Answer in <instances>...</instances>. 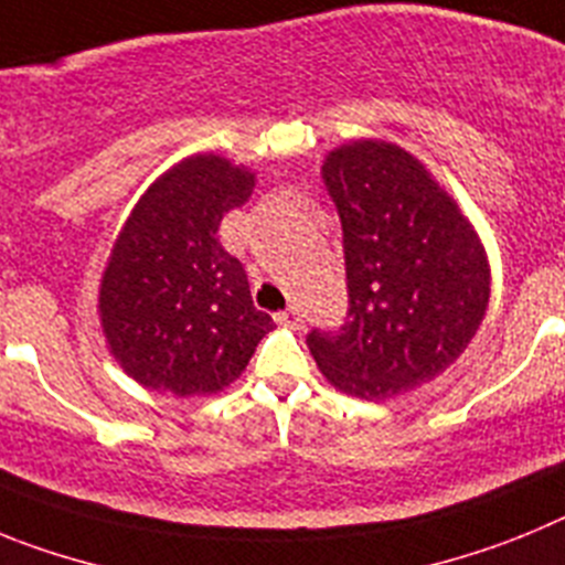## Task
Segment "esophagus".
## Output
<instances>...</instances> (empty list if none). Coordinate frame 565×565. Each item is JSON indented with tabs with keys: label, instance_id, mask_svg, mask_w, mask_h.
<instances>
[{
	"label": "esophagus",
	"instance_id": "1",
	"mask_svg": "<svg viewBox=\"0 0 565 565\" xmlns=\"http://www.w3.org/2000/svg\"><path fill=\"white\" fill-rule=\"evenodd\" d=\"M274 319H277V326H286V328L302 326V313H299L297 308H286V311L274 313Z\"/></svg>",
	"mask_w": 565,
	"mask_h": 565
}]
</instances>
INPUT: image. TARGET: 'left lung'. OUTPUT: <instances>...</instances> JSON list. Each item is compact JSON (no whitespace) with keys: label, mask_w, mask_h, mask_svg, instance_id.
<instances>
[{"label":"left lung","mask_w":565,"mask_h":565,"mask_svg":"<svg viewBox=\"0 0 565 565\" xmlns=\"http://www.w3.org/2000/svg\"><path fill=\"white\" fill-rule=\"evenodd\" d=\"M322 183L342 223L348 313L306 337L342 393L393 398L441 376L489 302L481 239L404 149L353 141L328 154Z\"/></svg>","instance_id":"1"}]
</instances>
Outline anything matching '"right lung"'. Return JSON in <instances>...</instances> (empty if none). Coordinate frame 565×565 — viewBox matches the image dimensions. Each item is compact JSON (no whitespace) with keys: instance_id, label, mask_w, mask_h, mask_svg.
<instances>
[{"instance_id":"1","label":"right lung","mask_w":565,"mask_h":565,"mask_svg":"<svg viewBox=\"0 0 565 565\" xmlns=\"http://www.w3.org/2000/svg\"><path fill=\"white\" fill-rule=\"evenodd\" d=\"M254 174L194 154L147 189L115 239L102 279V326L124 371L152 391L206 396L246 371L274 328L246 268L223 248V214L248 201Z\"/></svg>"}]
</instances>
